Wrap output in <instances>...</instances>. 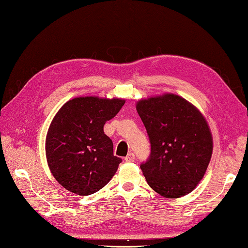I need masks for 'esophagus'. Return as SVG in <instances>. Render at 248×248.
<instances>
[{"label": "esophagus", "instance_id": "obj_1", "mask_svg": "<svg viewBox=\"0 0 248 248\" xmlns=\"http://www.w3.org/2000/svg\"><path fill=\"white\" fill-rule=\"evenodd\" d=\"M134 160H135V154L134 153H129L125 157V161H127V163H131V161H134Z\"/></svg>", "mask_w": 248, "mask_h": 248}]
</instances>
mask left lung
I'll list each match as a JSON object with an SVG mask.
<instances>
[{"mask_svg": "<svg viewBox=\"0 0 248 248\" xmlns=\"http://www.w3.org/2000/svg\"><path fill=\"white\" fill-rule=\"evenodd\" d=\"M137 111L151 144L140 165L150 187L166 198L187 195L203 178L213 150L203 115L174 94L140 100Z\"/></svg>", "mask_w": 248, "mask_h": 248, "instance_id": "1", "label": "left lung"}]
</instances>
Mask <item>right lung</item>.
<instances>
[{
    "label": "right lung",
    "instance_id": "add662e5",
    "mask_svg": "<svg viewBox=\"0 0 248 248\" xmlns=\"http://www.w3.org/2000/svg\"><path fill=\"white\" fill-rule=\"evenodd\" d=\"M125 100L78 97L63 105L50 125L46 155L53 176L64 188L87 196L107 185L122 161L104 125Z\"/></svg>",
    "mask_w": 248,
    "mask_h": 248
}]
</instances>
